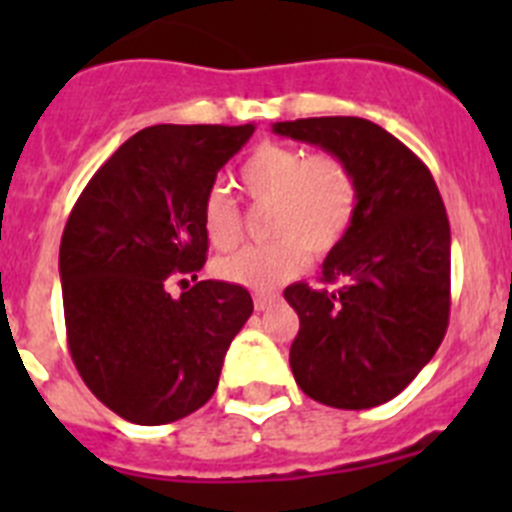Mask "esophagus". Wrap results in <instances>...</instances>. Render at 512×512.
Listing matches in <instances>:
<instances>
[{
    "label": "esophagus",
    "mask_w": 512,
    "mask_h": 512,
    "mask_svg": "<svg viewBox=\"0 0 512 512\" xmlns=\"http://www.w3.org/2000/svg\"><path fill=\"white\" fill-rule=\"evenodd\" d=\"M274 302H277V297H274V295H253V307H256L259 312L269 310Z\"/></svg>",
    "instance_id": "esophagus-1"
}]
</instances>
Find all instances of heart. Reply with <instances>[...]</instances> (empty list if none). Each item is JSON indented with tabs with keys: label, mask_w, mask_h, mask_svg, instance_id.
Here are the masks:
<instances>
[{
	"label": "heart",
	"mask_w": 512,
	"mask_h": 512,
	"mask_svg": "<svg viewBox=\"0 0 512 512\" xmlns=\"http://www.w3.org/2000/svg\"><path fill=\"white\" fill-rule=\"evenodd\" d=\"M238 184L253 202L271 205L266 233L274 241L217 259L215 274L256 292L295 279L307 251L318 259L336 251L359 207V184L341 156H307L287 143H261L243 161ZM202 230L220 251L241 238V212L223 189H212L202 202Z\"/></svg>",
	"instance_id": "b5f03b06"
}]
</instances>
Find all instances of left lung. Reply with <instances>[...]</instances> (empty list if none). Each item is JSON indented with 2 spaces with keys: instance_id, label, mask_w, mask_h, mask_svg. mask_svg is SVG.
I'll list each match as a JSON object with an SVG mask.
<instances>
[{
  "instance_id": "1",
  "label": "left lung",
  "mask_w": 512,
  "mask_h": 512,
  "mask_svg": "<svg viewBox=\"0 0 512 512\" xmlns=\"http://www.w3.org/2000/svg\"><path fill=\"white\" fill-rule=\"evenodd\" d=\"M274 133L341 156L359 184L354 225L323 279L284 300L300 315L289 366L300 390L341 410L400 395L441 346L451 305V228L428 166L364 117L274 122Z\"/></svg>"
}]
</instances>
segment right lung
<instances>
[{"label":"right lung","instance_id":"1","mask_svg":"<svg viewBox=\"0 0 512 512\" xmlns=\"http://www.w3.org/2000/svg\"><path fill=\"white\" fill-rule=\"evenodd\" d=\"M253 125H153L89 179L63 228V315L71 359L99 402L164 425L212 397L228 346L251 318L241 284L165 282L205 266L202 202Z\"/></svg>","mask_w":512,"mask_h":512}]
</instances>
